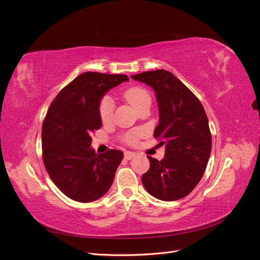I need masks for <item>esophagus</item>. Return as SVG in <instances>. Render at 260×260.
Returning a JSON list of instances; mask_svg holds the SVG:
<instances>
[{
	"instance_id": "obj_1",
	"label": "esophagus",
	"mask_w": 260,
	"mask_h": 260,
	"mask_svg": "<svg viewBox=\"0 0 260 260\" xmlns=\"http://www.w3.org/2000/svg\"><path fill=\"white\" fill-rule=\"evenodd\" d=\"M136 153H133V152H124V158L125 159H132V158H135L136 157Z\"/></svg>"
}]
</instances>
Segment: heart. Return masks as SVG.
Listing matches in <instances>:
<instances>
[{"mask_svg": "<svg viewBox=\"0 0 260 260\" xmlns=\"http://www.w3.org/2000/svg\"><path fill=\"white\" fill-rule=\"evenodd\" d=\"M123 96L138 111L147 102H151V96H149L148 92L145 89L141 88V86H131V88L123 92ZM114 108L115 104L111 96L106 95L102 98L99 104V114L101 120L103 122H108L111 120L114 115ZM141 135H142L141 130H132L124 136V139L128 143H135L141 137Z\"/></svg>", "mask_w": 260, "mask_h": 260, "instance_id": "heart-1", "label": "heart"}]
</instances>
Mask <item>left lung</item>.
<instances>
[{"label":"left lung","mask_w":260,"mask_h":260,"mask_svg":"<svg viewBox=\"0 0 260 260\" xmlns=\"http://www.w3.org/2000/svg\"><path fill=\"white\" fill-rule=\"evenodd\" d=\"M153 88L159 111L154 138L166 147L161 160L151 156L142 176L146 191L160 201H177L190 194L202 179L211 151L208 118L199 99L167 70L131 76Z\"/></svg>","instance_id":"8db88e82"}]
</instances>
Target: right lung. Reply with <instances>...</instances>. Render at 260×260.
I'll use <instances>...</instances> for the list:
<instances>
[{
	"label": "right lung",
	"instance_id": "add662e5",
	"mask_svg": "<svg viewBox=\"0 0 260 260\" xmlns=\"http://www.w3.org/2000/svg\"><path fill=\"white\" fill-rule=\"evenodd\" d=\"M128 80L125 75L84 73L52 102L42 124L43 162L54 184L69 199L80 203L96 201L113 184L123 153L109 149L95 154L91 135L102 127V98Z\"/></svg>",
	"mask_w": 260,
	"mask_h": 260
}]
</instances>
